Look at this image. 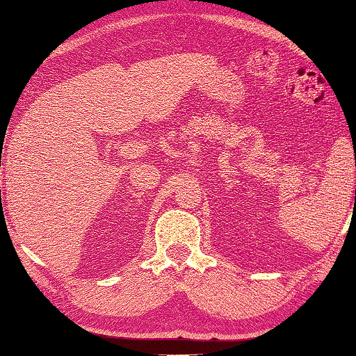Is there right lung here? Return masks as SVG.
Here are the masks:
<instances>
[{
  "label": "right lung",
  "instance_id": "obj_1",
  "mask_svg": "<svg viewBox=\"0 0 356 356\" xmlns=\"http://www.w3.org/2000/svg\"><path fill=\"white\" fill-rule=\"evenodd\" d=\"M0 166H1V165H0Z\"/></svg>",
  "mask_w": 356,
  "mask_h": 356
}]
</instances>
